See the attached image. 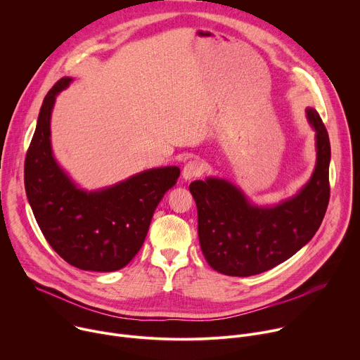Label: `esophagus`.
<instances>
[{
    "instance_id": "34e87169",
    "label": "esophagus",
    "mask_w": 360,
    "mask_h": 360,
    "mask_svg": "<svg viewBox=\"0 0 360 360\" xmlns=\"http://www.w3.org/2000/svg\"><path fill=\"white\" fill-rule=\"evenodd\" d=\"M203 174V168L202 164L198 160H191L185 164L184 169H182V176L185 181H189L192 178L200 176Z\"/></svg>"
}]
</instances>
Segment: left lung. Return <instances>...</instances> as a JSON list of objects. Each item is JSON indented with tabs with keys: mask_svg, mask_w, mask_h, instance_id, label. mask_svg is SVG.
Segmentation results:
<instances>
[{
	"mask_svg": "<svg viewBox=\"0 0 360 360\" xmlns=\"http://www.w3.org/2000/svg\"><path fill=\"white\" fill-rule=\"evenodd\" d=\"M316 132V167L300 192L271 208L252 205L225 179L193 181L189 191L198 208V235L205 259L229 276H252L289 259L319 229L330 185L329 135L316 110H306Z\"/></svg>",
	"mask_w": 360,
	"mask_h": 360,
	"instance_id": "obj_1",
	"label": "left lung"
}]
</instances>
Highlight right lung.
Masks as SVG:
<instances>
[{"instance_id": "obj_1", "label": "right lung", "mask_w": 360, "mask_h": 360, "mask_svg": "<svg viewBox=\"0 0 360 360\" xmlns=\"http://www.w3.org/2000/svg\"><path fill=\"white\" fill-rule=\"evenodd\" d=\"M64 77L48 91L27 150L24 184L37 224L61 258L82 271L112 272L141 249L155 208L178 178V167L152 168L111 188L86 192L58 167L51 150V112Z\"/></svg>"}]
</instances>
